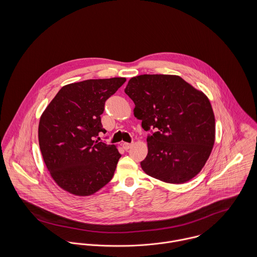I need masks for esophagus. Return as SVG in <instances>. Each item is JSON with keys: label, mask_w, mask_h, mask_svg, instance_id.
<instances>
[{"label": "esophagus", "mask_w": 257, "mask_h": 257, "mask_svg": "<svg viewBox=\"0 0 257 257\" xmlns=\"http://www.w3.org/2000/svg\"><path fill=\"white\" fill-rule=\"evenodd\" d=\"M132 147H133V144H128V143H123L122 144V147H123L124 150H127V149H130Z\"/></svg>", "instance_id": "obj_1"}]
</instances>
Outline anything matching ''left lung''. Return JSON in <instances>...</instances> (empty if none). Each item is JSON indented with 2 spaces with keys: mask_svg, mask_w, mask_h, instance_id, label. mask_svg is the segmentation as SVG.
I'll use <instances>...</instances> for the list:
<instances>
[{
  "mask_svg": "<svg viewBox=\"0 0 257 257\" xmlns=\"http://www.w3.org/2000/svg\"><path fill=\"white\" fill-rule=\"evenodd\" d=\"M134 101V114L147 138V157L141 162L147 175L162 182L182 184L205 166L215 145V114L208 97L180 76L144 74L124 89Z\"/></svg>",
  "mask_w": 257,
  "mask_h": 257,
  "instance_id": "obj_1",
  "label": "left lung"
}]
</instances>
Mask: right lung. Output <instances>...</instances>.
Masks as SVG:
<instances>
[{
    "label": "right lung",
    "instance_id": "obj_1",
    "mask_svg": "<svg viewBox=\"0 0 257 257\" xmlns=\"http://www.w3.org/2000/svg\"><path fill=\"white\" fill-rule=\"evenodd\" d=\"M125 78L90 79L63 86L43 110L38 143L50 176L61 189L85 197L110 182L120 154L114 145L95 142L106 133L105 102Z\"/></svg>",
    "mask_w": 257,
    "mask_h": 257
}]
</instances>
